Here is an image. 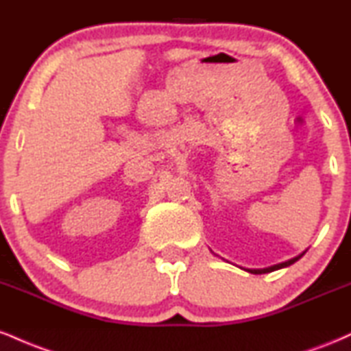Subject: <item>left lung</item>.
<instances>
[{
  "mask_svg": "<svg viewBox=\"0 0 351 351\" xmlns=\"http://www.w3.org/2000/svg\"><path fill=\"white\" fill-rule=\"evenodd\" d=\"M302 257V254L300 256H297V257H293V259H291V261H287V263H282V264H277V265H272V267H267V269H251V274H267V272H272V271H277V269H282V267H287V265H291V264H293L295 263V261H299Z\"/></svg>",
  "mask_w": 351,
  "mask_h": 351,
  "instance_id": "1",
  "label": "left lung"
}]
</instances>
